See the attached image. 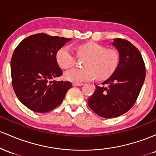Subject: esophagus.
<instances>
[{
  "label": "esophagus",
  "mask_w": 156,
  "mask_h": 156,
  "mask_svg": "<svg viewBox=\"0 0 156 156\" xmlns=\"http://www.w3.org/2000/svg\"><path fill=\"white\" fill-rule=\"evenodd\" d=\"M82 85H83V83H73V86H82Z\"/></svg>",
  "instance_id": "obj_1"
}]
</instances>
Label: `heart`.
<instances>
[{
    "mask_svg": "<svg viewBox=\"0 0 156 156\" xmlns=\"http://www.w3.org/2000/svg\"><path fill=\"white\" fill-rule=\"evenodd\" d=\"M79 57H86L83 69H72L64 73L66 80L73 83H80L94 80H105L116 71L119 63V55L116 50L94 42H88L76 47ZM57 63L62 69H67L74 66L76 56L69 46H63L56 55Z\"/></svg>",
    "mask_w": 156,
    "mask_h": 156,
    "instance_id": "b5f03b06",
    "label": "heart"
}]
</instances>
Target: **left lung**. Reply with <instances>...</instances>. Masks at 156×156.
<instances>
[{
  "instance_id": "left-lung-1",
  "label": "left lung",
  "mask_w": 156,
  "mask_h": 156,
  "mask_svg": "<svg viewBox=\"0 0 156 156\" xmlns=\"http://www.w3.org/2000/svg\"><path fill=\"white\" fill-rule=\"evenodd\" d=\"M112 44L119 54L118 66L103 86L96 85L87 100L94 113L106 119L119 116L134 105L146 75L144 60L136 46L121 38L113 39Z\"/></svg>"
}]
</instances>
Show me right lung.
<instances>
[{"label":"right lung","mask_w":156,"mask_h":156,"mask_svg":"<svg viewBox=\"0 0 156 156\" xmlns=\"http://www.w3.org/2000/svg\"><path fill=\"white\" fill-rule=\"evenodd\" d=\"M71 40L40 33L23 40L15 49L12 86L20 102L32 111L46 113L57 108L72 87L69 81L51 80L62 74L56 55Z\"/></svg>","instance_id":"right-lung-1"}]
</instances>
